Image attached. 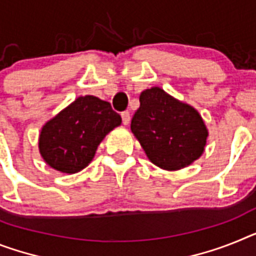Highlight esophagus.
<instances>
[{
	"mask_svg": "<svg viewBox=\"0 0 256 256\" xmlns=\"http://www.w3.org/2000/svg\"><path fill=\"white\" fill-rule=\"evenodd\" d=\"M121 117H122V124H130V112H128V110L122 112Z\"/></svg>",
	"mask_w": 256,
	"mask_h": 256,
	"instance_id": "obj_1",
	"label": "esophagus"
}]
</instances>
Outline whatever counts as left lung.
Segmentation results:
<instances>
[{
    "label": "left lung",
    "mask_w": 256,
    "mask_h": 256,
    "mask_svg": "<svg viewBox=\"0 0 256 256\" xmlns=\"http://www.w3.org/2000/svg\"><path fill=\"white\" fill-rule=\"evenodd\" d=\"M139 102L140 106L132 120V132L154 165L178 170L200 158L208 132L192 106L178 102L158 87L142 92Z\"/></svg>",
    "instance_id": "obj_1"
}]
</instances>
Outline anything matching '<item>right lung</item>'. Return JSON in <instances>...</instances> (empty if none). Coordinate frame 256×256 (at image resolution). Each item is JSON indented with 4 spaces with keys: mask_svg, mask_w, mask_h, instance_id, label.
Masks as SVG:
<instances>
[{
    "mask_svg": "<svg viewBox=\"0 0 256 256\" xmlns=\"http://www.w3.org/2000/svg\"><path fill=\"white\" fill-rule=\"evenodd\" d=\"M121 122L108 102L82 96L42 126L40 154L56 170L76 173L91 162L105 135Z\"/></svg>",
    "mask_w": 256,
    "mask_h": 256,
    "instance_id": "add662e5",
    "label": "right lung"
}]
</instances>
